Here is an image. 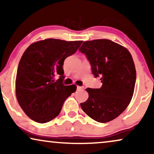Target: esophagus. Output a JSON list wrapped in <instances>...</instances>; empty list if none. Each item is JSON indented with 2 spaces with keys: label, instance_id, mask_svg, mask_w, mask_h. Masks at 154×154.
Listing matches in <instances>:
<instances>
[{
  "label": "esophagus",
  "instance_id": "obj_1",
  "mask_svg": "<svg viewBox=\"0 0 154 154\" xmlns=\"http://www.w3.org/2000/svg\"><path fill=\"white\" fill-rule=\"evenodd\" d=\"M84 87H83V86H77V90H82L83 89Z\"/></svg>",
  "mask_w": 154,
  "mask_h": 154
}]
</instances>
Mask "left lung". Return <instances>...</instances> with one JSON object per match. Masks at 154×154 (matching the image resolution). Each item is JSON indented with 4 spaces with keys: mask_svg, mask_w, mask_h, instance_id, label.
Instances as JSON below:
<instances>
[{
    "mask_svg": "<svg viewBox=\"0 0 154 154\" xmlns=\"http://www.w3.org/2000/svg\"><path fill=\"white\" fill-rule=\"evenodd\" d=\"M91 65L100 88H87L89 97L81 103L83 111L99 123L117 118L129 105L134 93L136 70L131 54L125 48L107 39L85 41L79 48Z\"/></svg>",
    "mask_w": 154,
    "mask_h": 154,
    "instance_id": "8db88e82",
    "label": "left lung"
}]
</instances>
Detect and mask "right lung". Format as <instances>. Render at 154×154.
Wrapping results in <instances>:
<instances>
[{
	"label": "right lung",
	"mask_w": 154,
	"mask_h": 154,
	"mask_svg": "<svg viewBox=\"0 0 154 154\" xmlns=\"http://www.w3.org/2000/svg\"><path fill=\"white\" fill-rule=\"evenodd\" d=\"M83 41L49 38L29 45L19 63L16 96L24 113L37 123H45L60 113L63 104L76 90L75 85H64L63 64ZM57 75L59 79L54 81Z\"/></svg>",
	"instance_id": "obj_1"
}]
</instances>
